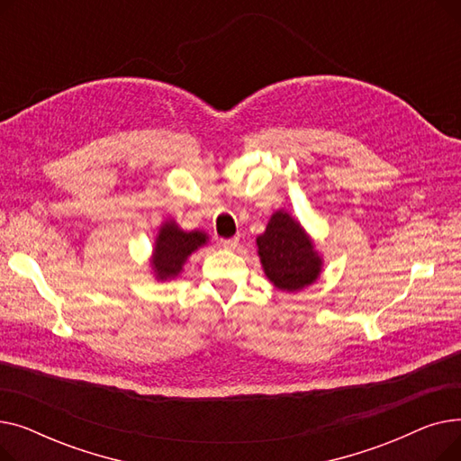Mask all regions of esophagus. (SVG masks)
<instances>
[{
	"instance_id": "esophagus-1",
	"label": "esophagus",
	"mask_w": 461,
	"mask_h": 461,
	"mask_svg": "<svg viewBox=\"0 0 461 461\" xmlns=\"http://www.w3.org/2000/svg\"><path fill=\"white\" fill-rule=\"evenodd\" d=\"M221 245H222L226 250H233V249H237V245H239V237L222 239V240H221Z\"/></svg>"
}]
</instances>
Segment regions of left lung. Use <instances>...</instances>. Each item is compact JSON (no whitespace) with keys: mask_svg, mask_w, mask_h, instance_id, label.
<instances>
[{"mask_svg":"<svg viewBox=\"0 0 461 461\" xmlns=\"http://www.w3.org/2000/svg\"><path fill=\"white\" fill-rule=\"evenodd\" d=\"M256 247L265 276L280 292H301L321 276L323 256L292 212L275 211Z\"/></svg>","mask_w":461,"mask_h":461,"instance_id":"obj_1","label":"left lung"}]
</instances>
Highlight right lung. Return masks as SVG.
Instances as JSON below:
<instances>
[{"instance_id":"1","label":"right lung","mask_w":461,"mask_h":461,"mask_svg":"<svg viewBox=\"0 0 461 461\" xmlns=\"http://www.w3.org/2000/svg\"><path fill=\"white\" fill-rule=\"evenodd\" d=\"M209 243V235L202 230L185 231L174 218H166L158 226L153 254L149 259L151 275L158 282L174 280L183 273L186 259Z\"/></svg>"}]
</instances>
